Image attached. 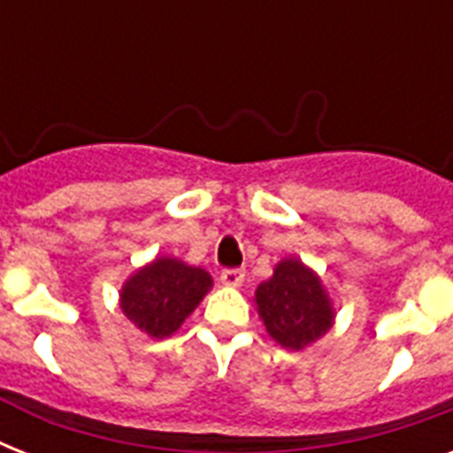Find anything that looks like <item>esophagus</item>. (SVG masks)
Returning <instances> with one entry per match:
<instances>
[{"mask_svg": "<svg viewBox=\"0 0 453 453\" xmlns=\"http://www.w3.org/2000/svg\"><path fill=\"white\" fill-rule=\"evenodd\" d=\"M220 282L226 284V287H242V282H244V270L226 268L220 273Z\"/></svg>", "mask_w": 453, "mask_h": 453, "instance_id": "34e87169", "label": "esophagus"}]
</instances>
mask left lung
<instances>
[{"mask_svg": "<svg viewBox=\"0 0 453 453\" xmlns=\"http://www.w3.org/2000/svg\"><path fill=\"white\" fill-rule=\"evenodd\" d=\"M256 305L270 336L289 350L315 343L334 322L319 277L296 258L280 263L275 275L256 289Z\"/></svg>", "mask_w": 453, "mask_h": 453, "instance_id": "left-lung-1", "label": "left lung"}]
</instances>
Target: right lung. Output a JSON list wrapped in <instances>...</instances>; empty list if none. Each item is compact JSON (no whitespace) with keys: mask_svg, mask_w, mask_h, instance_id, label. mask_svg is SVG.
<instances>
[{"mask_svg":"<svg viewBox=\"0 0 453 453\" xmlns=\"http://www.w3.org/2000/svg\"><path fill=\"white\" fill-rule=\"evenodd\" d=\"M211 277L176 258H157L124 284L122 310L138 329L152 338H166L197 308Z\"/></svg>","mask_w":453,"mask_h":453,"instance_id":"add662e5","label":"right lung"}]
</instances>
